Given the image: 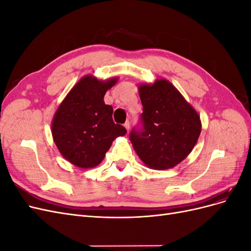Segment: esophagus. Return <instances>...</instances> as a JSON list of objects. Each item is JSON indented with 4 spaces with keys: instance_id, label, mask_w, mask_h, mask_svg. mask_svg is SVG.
Returning <instances> with one entry per match:
<instances>
[{
    "instance_id": "obj_1",
    "label": "esophagus",
    "mask_w": 251,
    "mask_h": 251,
    "mask_svg": "<svg viewBox=\"0 0 251 251\" xmlns=\"http://www.w3.org/2000/svg\"><path fill=\"white\" fill-rule=\"evenodd\" d=\"M125 127L126 128V131L128 132V130H130V127H131V125H130V121H126V124H125Z\"/></svg>"
}]
</instances>
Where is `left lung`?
Here are the masks:
<instances>
[{"mask_svg":"<svg viewBox=\"0 0 251 251\" xmlns=\"http://www.w3.org/2000/svg\"><path fill=\"white\" fill-rule=\"evenodd\" d=\"M142 130L130 139L142 162L153 170H169L189 155L199 139L201 119L193 105L163 78L140 83Z\"/></svg>","mask_w":251,"mask_h":251,"instance_id":"left-lung-1","label":"left lung"}]
</instances>
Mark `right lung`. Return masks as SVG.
I'll return each mask as SVG.
<instances>
[{
	"instance_id": "add662e5",
	"label": "right lung",
	"mask_w": 251,
	"mask_h": 251,
	"mask_svg": "<svg viewBox=\"0 0 251 251\" xmlns=\"http://www.w3.org/2000/svg\"><path fill=\"white\" fill-rule=\"evenodd\" d=\"M117 77L100 80L81 77L58 105L51 124L52 137L62 156L80 169L100 164L112 142L126 130L114 124L112 105L105 104V92Z\"/></svg>"
}]
</instances>
